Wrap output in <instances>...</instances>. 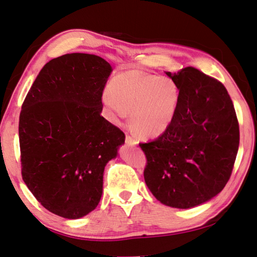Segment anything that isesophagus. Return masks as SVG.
I'll use <instances>...</instances> for the list:
<instances>
[{
  "label": "esophagus",
  "instance_id": "esophagus-1",
  "mask_svg": "<svg viewBox=\"0 0 257 257\" xmlns=\"http://www.w3.org/2000/svg\"><path fill=\"white\" fill-rule=\"evenodd\" d=\"M125 143H126L127 145H131V146L137 145V141L134 140L133 137L130 136V135H126V137H125Z\"/></svg>",
  "mask_w": 257,
  "mask_h": 257
}]
</instances>
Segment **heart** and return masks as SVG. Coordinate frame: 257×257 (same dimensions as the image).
<instances>
[{
  "instance_id": "heart-1",
  "label": "heart",
  "mask_w": 257,
  "mask_h": 257,
  "mask_svg": "<svg viewBox=\"0 0 257 257\" xmlns=\"http://www.w3.org/2000/svg\"><path fill=\"white\" fill-rule=\"evenodd\" d=\"M180 88L168 77H157L142 71L116 75L103 93V103L112 116L130 113V123L142 137L154 139L164 134L176 117Z\"/></svg>"
}]
</instances>
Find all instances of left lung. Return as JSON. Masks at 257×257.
Here are the masks:
<instances>
[{
	"instance_id": "obj_1",
	"label": "left lung",
	"mask_w": 257,
	"mask_h": 257,
	"mask_svg": "<svg viewBox=\"0 0 257 257\" xmlns=\"http://www.w3.org/2000/svg\"><path fill=\"white\" fill-rule=\"evenodd\" d=\"M166 74L179 86L180 103L164 134L140 143L147 158L144 178L160 203L187 209L226 186L239 149V123L220 81L190 66Z\"/></svg>"
}]
</instances>
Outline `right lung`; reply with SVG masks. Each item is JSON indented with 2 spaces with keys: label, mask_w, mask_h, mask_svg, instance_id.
Returning a JSON list of instances; mask_svg holds the SVG:
<instances>
[{
  "label": "right lung",
  "mask_w": 257,
  "mask_h": 257,
  "mask_svg": "<svg viewBox=\"0 0 257 257\" xmlns=\"http://www.w3.org/2000/svg\"><path fill=\"white\" fill-rule=\"evenodd\" d=\"M111 72L98 55L59 56L42 67L22 105L23 180L43 207L63 218L78 219L97 207L104 167L125 141L100 114Z\"/></svg>",
  "instance_id": "right-lung-1"
}]
</instances>
